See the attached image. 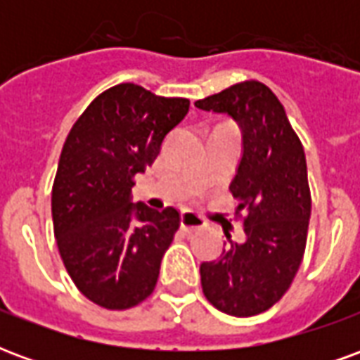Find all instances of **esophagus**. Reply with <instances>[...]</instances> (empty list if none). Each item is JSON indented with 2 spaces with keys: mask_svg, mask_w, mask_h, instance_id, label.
<instances>
[{
  "mask_svg": "<svg viewBox=\"0 0 360 360\" xmlns=\"http://www.w3.org/2000/svg\"><path fill=\"white\" fill-rule=\"evenodd\" d=\"M181 227H183L185 231L202 229V227H206V219H204L200 214H196V212L193 210H183V214H181Z\"/></svg>",
  "mask_w": 360,
  "mask_h": 360,
  "instance_id": "esophagus-1",
  "label": "esophagus"
}]
</instances>
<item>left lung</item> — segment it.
<instances>
[{
  "instance_id": "obj_1",
  "label": "left lung",
  "mask_w": 360,
  "mask_h": 360,
  "mask_svg": "<svg viewBox=\"0 0 360 360\" xmlns=\"http://www.w3.org/2000/svg\"><path fill=\"white\" fill-rule=\"evenodd\" d=\"M239 123L243 156L229 185L243 216L245 243L200 264L206 299L231 316H255L285 295L307 247L310 188L307 158L283 105L266 84L237 82L195 102Z\"/></svg>"
}]
</instances>
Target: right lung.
I'll list each match as a JSON object with an SVG mask.
<instances>
[{
	"instance_id": "add662e5",
	"label": "right lung",
	"mask_w": 360,
	"mask_h": 360,
	"mask_svg": "<svg viewBox=\"0 0 360 360\" xmlns=\"http://www.w3.org/2000/svg\"><path fill=\"white\" fill-rule=\"evenodd\" d=\"M188 105L123 82L96 96L67 134L51 188L53 233L75 285L98 307L131 309L156 287L179 212L133 204L131 188Z\"/></svg>"
}]
</instances>
